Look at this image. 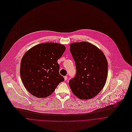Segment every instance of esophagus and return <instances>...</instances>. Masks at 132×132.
I'll list each match as a JSON object with an SVG mask.
<instances>
[{
    "mask_svg": "<svg viewBox=\"0 0 132 132\" xmlns=\"http://www.w3.org/2000/svg\"><path fill=\"white\" fill-rule=\"evenodd\" d=\"M64 80H65V81H67V80H68V76H65L64 77Z\"/></svg>",
    "mask_w": 132,
    "mask_h": 132,
    "instance_id": "esophagus-1",
    "label": "esophagus"
}]
</instances>
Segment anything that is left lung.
Masks as SVG:
<instances>
[{
	"mask_svg": "<svg viewBox=\"0 0 132 132\" xmlns=\"http://www.w3.org/2000/svg\"><path fill=\"white\" fill-rule=\"evenodd\" d=\"M70 46L76 73L69 80V86L78 98H93L106 84L108 76L107 59L99 48L89 43H74Z\"/></svg>",
	"mask_w": 132,
	"mask_h": 132,
	"instance_id": "8db88e82",
	"label": "left lung"
}]
</instances>
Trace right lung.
Instances as JSON below:
<instances>
[{
  "label": "right lung",
  "mask_w": 132,
  "mask_h": 132,
  "mask_svg": "<svg viewBox=\"0 0 132 132\" xmlns=\"http://www.w3.org/2000/svg\"><path fill=\"white\" fill-rule=\"evenodd\" d=\"M65 49L63 45L56 43H42L31 48L23 56L20 76L24 87L32 95L47 97L64 80L59 74L57 61Z\"/></svg>",
  "instance_id": "1"
}]
</instances>
